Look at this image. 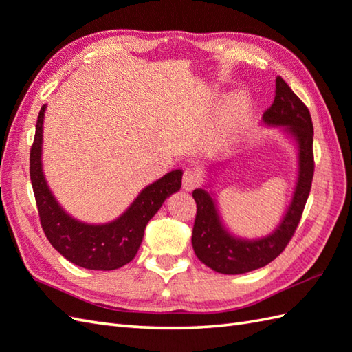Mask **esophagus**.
I'll list each match as a JSON object with an SVG mask.
<instances>
[{
  "label": "esophagus",
  "instance_id": "34e87169",
  "mask_svg": "<svg viewBox=\"0 0 352 352\" xmlns=\"http://www.w3.org/2000/svg\"><path fill=\"white\" fill-rule=\"evenodd\" d=\"M199 183L198 174L195 169H186L183 173V189L184 190H193Z\"/></svg>",
  "mask_w": 352,
  "mask_h": 352
}]
</instances>
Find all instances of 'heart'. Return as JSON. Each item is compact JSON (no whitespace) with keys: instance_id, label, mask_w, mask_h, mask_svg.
I'll use <instances>...</instances> for the list:
<instances>
[{"instance_id":"obj_1","label":"heart","mask_w":352,"mask_h":352,"mask_svg":"<svg viewBox=\"0 0 352 352\" xmlns=\"http://www.w3.org/2000/svg\"><path fill=\"white\" fill-rule=\"evenodd\" d=\"M252 108L246 99H235L226 106L223 113L222 141L230 142L239 138L250 120Z\"/></svg>"}]
</instances>
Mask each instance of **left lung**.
Segmentation results:
<instances>
[{
  "label": "left lung",
  "mask_w": 352,
  "mask_h": 352,
  "mask_svg": "<svg viewBox=\"0 0 352 352\" xmlns=\"http://www.w3.org/2000/svg\"><path fill=\"white\" fill-rule=\"evenodd\" d=\"M263 120L270 126H287V132L298 144L300 170L296 192L288 213L272 235L261 240H241L225 231L211 196L202 189L193 190L196 202L193 250L199 261L217 273H248L279 256L296 234L312 187L315 170L312 118L307 106L280 76L276 78L274 102L264 112Z\"/></svg>",
  "instance_id": "8db88e82"
}]
</instances>
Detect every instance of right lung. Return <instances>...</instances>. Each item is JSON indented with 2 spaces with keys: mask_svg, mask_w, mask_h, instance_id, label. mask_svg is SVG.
Segmentation results:
<instances>
[{
  "mask_svg": "<svg viewBox=\"0 0 352 352\" xmlns=\"http://www.w3.org/2000/svg\"><path fill=\"white\" fill-rule=\"evenodd\" d=\"M46 106L38 112L30 150V177L40 225L49 243L70 263L88 270H117L130 263L141 246L146 223L169 195L182 187V170H173L146 186L124 214L106 225H87L72 219L55 201L42 173V129Z\"/></svg>",
  "mask_w": 352,
  "mask_h": 352,
  "instance_id": "1",
  "label": "right lung"
}]
</instances>
